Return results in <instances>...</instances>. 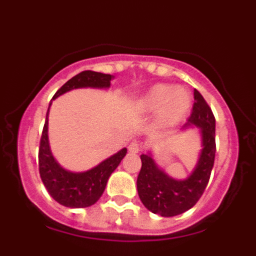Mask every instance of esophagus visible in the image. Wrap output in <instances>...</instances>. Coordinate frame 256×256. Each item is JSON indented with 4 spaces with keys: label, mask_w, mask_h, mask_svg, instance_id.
<instances>
[{
    "label": "esophagus",
    "mask_w": 256,
    "mask_h": 256,
    "mask_svg": "<svg viewBox=\"0 0 256 256\" xmlns=\"http://www.w3.org/2000/svg\"><path fill=\"white\" fill-rule=\"evenodd\" d=\"M128 150L132 154H138L142 150V144L138 141H132L128 146Z\"/></svg>",
    "instance_id": "esophagus-1"
}]
</instances>
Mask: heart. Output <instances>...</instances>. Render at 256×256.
Here are the masks:
<instances>
[{
  "label": "heart",
  "instance_id": "b5f03b06",
  "mask_svg": "<svg viewBox=\"0 0 256 256\" xmlns=\"http://www.w3.org/2000/svg\"><path fill=\"white\" fill-rule=\"evenodd\" d=\"M191 104V94L186 88L170 84L154 86L140 98V108L144 112H158V120L164 126H172L182 120Z\"/></svg>",
  "mask_w": 256,
  "mask_h": 256
}]
</instances>
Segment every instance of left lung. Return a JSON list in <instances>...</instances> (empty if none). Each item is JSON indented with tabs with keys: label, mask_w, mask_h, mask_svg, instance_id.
I'll return each instance as SVG.
<instances>
[{
	"label": "left lung",
	"mask_w": 256,
	"mask_h": 256,
	"mask_svg": "<svg viewBox=\"0 0 256 256\" xmlns=\"http://www.w3.org/2000/svg\"><path fill=\"white\" fill-rule=\"evenodd\" d=\"M194 98L192 114L183 130L198 126L202 148L188 177L176 180L156 164L151 152L141 155L137 191L142 204L158 216H174L191 209L204 194L212 174L216 158V118L198 90L194 91Z\"/></svg>",
	"instance_id": "8db88e82"
}]
</instances>
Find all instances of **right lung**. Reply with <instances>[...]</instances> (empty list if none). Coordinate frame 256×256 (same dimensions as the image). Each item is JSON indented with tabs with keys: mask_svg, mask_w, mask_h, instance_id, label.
Here are the masks:
<instances>
[{
	"mask_svg": "<svg viewBox=\"0 0 256 256\" xmlns=\"http://www.w3.org/2000/svg\"><path fill=\"white\" fill-rule=\"evenodd\" d=\"M114 76L110 74L97 73L92 70H86L69 79L52 97V100L76 88H108ZM52 104V101H51ZM48 106L46 115V123L40 136L38 165L40 174L44 187L50 195L58 204L66 208H87L98 201L105 191L106 183L112 172L120 164L126 148H122L116 154L101 162L100 164L86 172H70L62 168L54 158L48 142Z\"/></svg>",
	"mask_w": 256,
	"mask_h": 256,
	"instance_id": "right-lung-1",
	"label": "right lung"
}]
</instances>
